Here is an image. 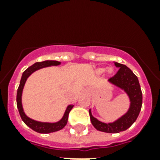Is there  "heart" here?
<instances>
[{"mask_svg":"<svg viewBox=\"0 0 160 160\" xmlns=\"http://www.w3.org/2000/svg\"><path fill=\"white\" fill-rule=\"evenodd\" d=\"M104 71H105V69H99L98 70V72L99 73H103Z\"/></svg>","mask_w":160,"mask_h":160,"instance_id":"heart-1","label":"heart"}]
</instances>
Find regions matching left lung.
<instances>
[{
  "label": "left lung",
  "instance_id": "8db88e82",
  "mask_svg": "<svg viewBox=\"0 0 160 160\" xmlns=\"http://www.w3.org/2000/svg\"><path fill=\"white\" fill-rule=\"evenodd\" d=\"M114 65L119 69L118 72L109 79V82L126 93L129 98L130 105L128 111L124 115L112 123H104L98 120L93 116L91 109H90L89 113L93 126L97 130L105 133H119L126 130L135 122L142 106V91L137 76L126 65L117 62H114Z\"/></svg>",
  "mask_w": 160,
  "mask_h": 160
}]
</instances>
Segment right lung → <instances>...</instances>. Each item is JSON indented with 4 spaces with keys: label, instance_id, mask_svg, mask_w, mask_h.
I'll return each instance as SVG.
<instances>
[{
    "label": "right lung",
    "instance_id": "add662e5",
    "mask_svg": "<svg viewBox=\"0 0 160 160\" xmlns=\"http://www.w3.org/2000/svg\"><path fill=\"white\" fill-rule=\"evenodd\" d=\"M60 65V61H56V60H45L42 62H36L29 68H27L22 74L21 76V82L19 85L18 90H17V95H16V104H17V108H18L19 113L21 117V119L23 120L24 123L30 127L31 129H33L34 131L38 132L41 134H48V133H52V132L58 131L62 129L66 125L68 121V117H69V113L70 112L71 109L73 108L74 105H68L64 115H63L62 119L59 120L58 122L55 123H48V122H40L34 120V119L29 118L23 110V107H22V103H21V96H22V91H23L24 85L26 84V81L27 78L35 72L36 70H38L41 68L48 67L51 65Z\"/></svg>",
    "mask_w": 160,
    "mask_h": 160
}]
</instances>
